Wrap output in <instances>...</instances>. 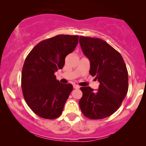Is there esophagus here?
I'll return each mask as SVG.
<instances>
[{
    "label": "esophagus",
    "mask_w": 146,
    "mask_h": 146,
    "mask_svg": "<svg viewBox=\"0 0 146 146\" xmlns=\"http://www.w3.org/2000/svg\"><path fill=\"white\" fill-rule=\"evenodd\" d=\"M73 88H80V86H79L78 85L74 84V85H73Z\"/></svg>",
    "instance_id": "34e87169"
}]
</instances>
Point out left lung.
I'll use <instances>...</instances> for the list:
<instances>
[{
    "label": "left lung",
    "mask_w": 146,
    "mask_h": 146,
    "mask_svg": "<svg viewBox=\"0 0 146 146\" xmlns=\"http://www.w3.org/2000/svg\"><path fill=\"white\" fill-rule=\"evenodd\" d=\"M80 44L90 61L89 73L100 82L97 91L89 86L80 88V108L91 119L106 118L117 111L127 94L126 66L121 54L103 40L80 36Z\"/></svg>",
    "instance_id": "1"
}]
</instances>
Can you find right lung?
<instances>
[{"mask_svg":"<svg viewBox=\"0 0 146 146\" xmlns=\"http://www.w3.org/2000/svg\"><path fill=\"white\" fill-rule=\"evenodd\" d=\"M78 36L58 35L40 42L25 59L21 86L25 100L34 113L48 119L58 117L73 90L60 83L54 73L63 68L65 58L74 51Z\"/></svg>","mask_w":146,"mask_h":146,"instance_id":"add662e5","label":"right lung"}]
</instances>
